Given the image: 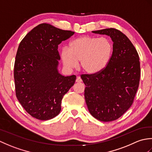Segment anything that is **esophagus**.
Here are the masks:
<instances>
[{
    "mask_svg": "<svg viewBox=\"0 0 152 152\" xmlns=\"http://www.w3.org/2000/svg\"><path fill=\"white\" fill-rule=\"evenodd\" d=\"M76 82L77 83H80V82H82V80L81 78H80V76H77L76 80Z\"/></svg>",
    "mask_w": 152,
    "mask_h": 152,
    "instance_id": "obj_1",
    "label": "esophagus"
}]
</instances>
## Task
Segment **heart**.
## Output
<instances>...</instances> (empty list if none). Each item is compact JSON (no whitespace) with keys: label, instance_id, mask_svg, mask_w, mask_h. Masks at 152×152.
<instances>
[{"label":"heart","instance_id":"b5f03b06","mask_svg":"<svg viewBox=\"0 0 152 152\" xmlns=\"http://www.w3.org/2000/svg\"><path fill=\"white\" fill-rule=\"evenodd\" d=\"M113 50L112 41L108 38L81 37L71 41L69 48H63L61 58L67 69H75L80 61L85 72L96 74L107 66Z\"/></svg>","mask_w":152,"mask_h":152}]
</instances>
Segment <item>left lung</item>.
I'll return each instance as SVG.
<instances>
[{
	"instance_id": "8db88e82",
	"label": "left lung",
	"mask_w": 152,
	"mask_h": 152,
	"mask_svg": "<svg viewBox=\"0 0 152 152\" xmlns=\"http://www.w3.org/2000/svg\"><path fill=\"white\" fill-rule=\"evenodd\" d=\"M105 34L113 42L112 56L101 72L83 74L84 96L89 112L99 121L115 120L131 107L139 85V56L127 36L115 28L92 31Z\"/></svg>"
}]
</instances>
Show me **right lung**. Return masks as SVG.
I'll return each mask as SVG.
<instances>
[{
    "mask_svg": "<svg viewBox=\"0 0 152 152\" xmlns=\"http://www.w3.org/2000/svg\"><path fill=\"white\" fill-rule=\"evenodd\" d=\"M74 34L42 23L19 44L14 65L16 96L33 118L48 120L57 116L64 95L75 83V75L64 76L58 70V45Z\"/></svg>",
    "mask_w": 152,
    "mask_h": 152,
    "instance_id": "obj_1",
    "label": "right lung"
}]
</instances>
